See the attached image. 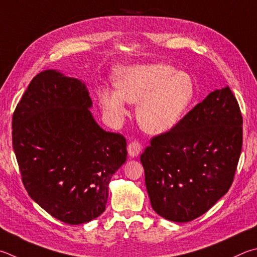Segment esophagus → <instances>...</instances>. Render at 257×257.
Here are the masks:
<instances>
[{"mask_svg": "<svg viewBox=\"0 0 257 257\" xmlns=\"http://www.w3.org/2000/svg\"><path fill=\"white\" fill-rule=\"evenodd\" d=\"M127 151H128V155L130 157H137L142 152L141 144H139L138 142L130 143L127 147Z\"/></svg>", "mask_w": 257, "mask_h": 257, "instance_id": "34e87169", "label": "esophagus"}]
</instances>
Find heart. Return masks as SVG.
I'll return each instance as SVG.
<instances>
[{"label":"heart","mask_w":257,"mask_h":257,"mask_svg":"<svg viewBox=\"0 0 257 257\" xmlns=\"http://www.w3.org/2000/svg\"><path fill=\"white\" fill-rule=\"evenodd\" d=\"M116 90L102 88L100 102L114 120L127 115V102L138 104L137 120L152 135L170 132L185 115L195 97V83L185 72L167 64H144L116 71Z\"/></svg>","instance_id":"heart-1"}]
</instances>
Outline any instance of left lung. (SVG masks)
Listing matches in <instances>:
<instances>
[{"instance_id": "obj_1", "label": "left lung", "mask_w": 257, "mask_h": 257, "mask_svg": "<svg viewBox=\"0 0 257 257\" xmlns=\"http://www.w3.org/2000/svg\"><path fill=\"white\" fill-rule=\"evenodd\" d=\"M242 116L229 86L214 90L141 156L152 208L170 221L207 212L229 190L242 144Z\"/></svg>"}]
</instances>
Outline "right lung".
Segmentation results:
<instances>
[{
	"label": "right lung",
	"mask_w": 257,
	"mask_h": 257,
	"mask_svg": "<svg viewBox=\"0 0 257 257\" xmlns=\"http://www.w3.org/2000/svg\"><path fill=\"white\" fill-rule=\"evenodd\" d=\"M85 83L56 69L36 75L12 118L13 149L30 198L58 220L80 225L105 210L127 143L105 132Z\"/></svg>",
	"instance_id": "obj_1"
}]
</instances>
